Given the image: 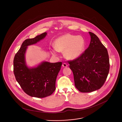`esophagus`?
<instances>
[{
  "label": "esophagus",
  "instance_id": "34e87169",
  "mask_svg": "<svg viewBox=\"0 0 122 122\" xmlns=\"http://www.w3.org/2000/svg\"><path fill=\"white\" fill-rule=\"evenodd\" d=\"M62 66L63 67H67L68 66V65H67L66 63H63L62 64Z\"/></svg>",
  "mask_w": 122,
  "mask_h": 122
}]
</instances>
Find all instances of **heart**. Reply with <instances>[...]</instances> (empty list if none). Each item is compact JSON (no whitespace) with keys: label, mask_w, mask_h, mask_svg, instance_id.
I'll list each match as a JSON object with an SVG mask.
<instances>
[{"label":"heart","mask_w":122,"mask_h":122,"mask_svg":"<svg viewBox=\"0 0 122 122\" xmlns=\"http://www.w3.org/2000/svg\"><path fill=\"white\" fill-rule=\"evenodd\" d=\"M55 45L51 49L53 55H57L60 51H64L67 58L75 59L84 52L86 41L81 36L67 34L58 37L55 41Z\"/></svg>","instance_id":"b5f03b06"}]
</instances>
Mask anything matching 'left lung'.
Masks as SVG:
<instances>
[{
    "mask_svg": "<svg viewBox=\"0 0 122 122\" xmlns=\"http://www.w3.org/2000/svg\"><path fill=\"white\" fill-rule=\"evenodd\" d=\"M91 42L81 56L68 61L72 70L75 86L82 92H90L104 85L109 70L107 49L94 33L89 32Z\"/></svg>",
    "mask_w": 122,
    "mask_h": 122,
    "instance_id": "left-lung-1",
    "label": "left lung"
}]
</instances>
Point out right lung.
<instances>
[{
  "label": "right lung",
  "mask_w": 122,
  "mask_h": 122,
  "mask_svg": "<svg viewBox=\"0 0 122 122\" xmlns=\"http://www.w3.org/2000/svg\"><path fill=\"white\" fill-rule=\"evenodd\" d=\"M44 32L33 38L27 39L15 54L14 60V73L16 81L28 95L36 98L51 95L55 90L57 75L62 65L61 62H42L36 67L29 68L26 64L25 53L27 46L35 44L45 37Z\"/></svg>",
  "instance_id": "1"
}]
</instances>
